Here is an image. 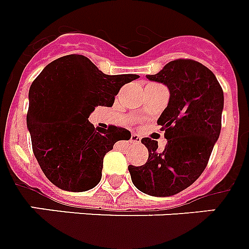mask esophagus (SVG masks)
<instances>
[{
	"label": "esophagus",
	"instance_id": "1",
	"mask_svg": "<svg viewBox=\"0 0 249 249\" xmlns=\"http://www.w3.org/2000/svg\"><path fill=\"white\" fill-rule=\"evenodd\" d=\"M130 141H131V142H134V144H140L141 139H140V136H139V135L132 134V135H131Z\"/></svg>",
	"mask_w": 249,
	"mask_h": 249
}]
</instances>
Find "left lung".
<instances>
[{
	"instance_id": "8db88e82",
	"label": "left lung",
	"mask_w": 249,
	"mask_h": 249,
	"mask_svg": "<svg viewBox=\"0 0 249 249\" xmlns=\"http://www.w3.org/2000/svg\"><path fill=\"white\" fill-rule=\"evenodd\" d=\"M150 81L166 85L170 101L158 118L167 144L144 137L149 158L140 167L128 166L132 182L153 196H171L199 178L221 131L224 91L210 69L192 59H176Z\"/></svg>"
}]
</instances>
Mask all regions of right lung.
<instances>
[{
  "label": "right lung",
  "mask_w": 249,
  "mask_h": 249,
  "mask_svg": "<svg viewBox=\"0 0 249 249\" xmlns=\"http://www.w3.org/2000/svg\"><path fill=\"white\" fill-rule=\"evenodd\" d=\"M137 74L108 75L89 57L71 53L46 65L29 89L27 126L32 149L43 174L55 186L86 192L101 178L103 159L130 131L93 127L95 107H112L121 87Z\"/></svg>",
  "instance_id": "1"
}]
</instances>
